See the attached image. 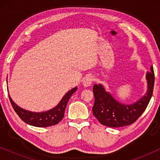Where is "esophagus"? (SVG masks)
Masks as SVG:
<instances>
[{
	"label": "esophagus",
	"instance_id": "obj_1",
	"mask_svg": "<svg viewBox=\"0 0 160 160\" xmlns=\"http://www.w3.org/2000/svg\"><path fill=\"white\" fill-rule=\"evenodd\" d=\"M93 81V76H87L84 78V80H83V84H84V87H89L92 84Z\"/></svg>",
	"mask_w": 160,
	"mask_h": 160
}]
</instances>
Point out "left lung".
<instances>
[{"label":"left lung","instance_id":"8db88e82","mask_svg":"<svg viewBox=\"0 0 160 160\" xmlns=\"http://www.w3.org/2000/svg\"><path fill=\"white\" fill-rule=\"evenodd\" d=\"M148 82L147 92L138 101L131 105L122 104L117 101L105 90L101 84H95L93 93L95 103L92 113L100 124L110 128H120L134 123L146 110L152 98L154 84L153 67L146 73Z\"/></svg>","mask_w":160,"mask_h":160}]
</instances>
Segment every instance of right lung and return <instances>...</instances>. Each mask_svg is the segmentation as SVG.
Returning <instances> with one entry per match:
<instances>
[{"instance_id":"obj_1","label":"right lung","mask_w":160,"mask_h":160,"mask_svg":"<svg viewBox=\"0 0 160 160\" xmlns=\"http://www.w3.org/2000/svg\"><path fill=\"white\" fill-rule=\"evenodd\" d=\"M76 89H77V87H76L75 88L68 92L61 100L60 103L55 108L42 113H34L24 110L20 107L17 106L9 95H8V98L15 112L23 122L34 127L47 128V127L55 125L62 119L68 102L71 95L76 91Z\"/></svg>"}]
</instances>
